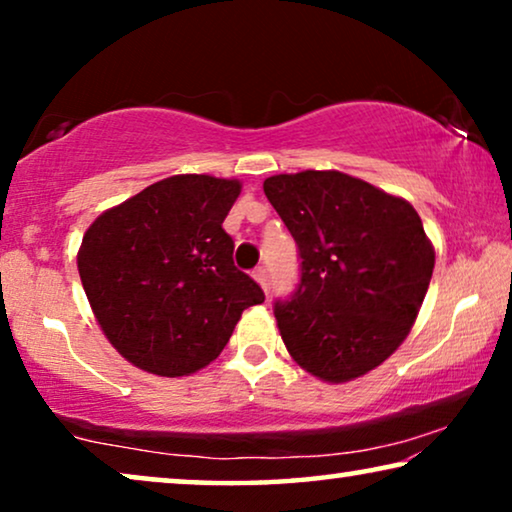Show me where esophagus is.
Listing matches in <instances>:
<instances>
[{"label": "esophagus", "instance_id": "obj_1", "mask_svg": "<svg viewBox=\"0 0 512 512\" xmlns=\"http://www.w3.org/2000/svg\"><path fill=\"white\" fill-rule=\"evenodd\" d=\"M254 279L263 286L265 291H268V268H263V265H261V268H256L254 270Z\"/></svg>", "mask_w": 512, "mask_h": 512}]
</instances>
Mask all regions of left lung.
<instances>
[{"mask_svg":"<svg viewBox=\"0 0 512 512\" xmlns=\"http://www.w3.org/2000/svg\"><path fill=\"white\" fill-rule=\"evenodd\" d=\"M270 205L298 244L300 282L277 300L293 361L324 382L366 375L408 338L436 251L408 200L335 170L275 174Z\"/></svg>","mask_w":512,"mask_h":512,"instance_id":"1","label":"left lung"}]
</instances>
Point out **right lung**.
<instances>
[{"mask_svg": "<svg viewBox=\"0 0 512 512\" xmlns=\"http://www.w3.org/2000/svg\"><path fill=\"white\" fill-rule=\"evenodd\" d=\"M237 179L174 174L97 216L83 235L79 275L95 319L146 373L191 375L228 345L242 312L265 296L233 263L221 228Z\"/></svg>", "mask_w": 512, "mask_h": 512, "instance_id": "1", "label": "right lung"}]
</instances>
